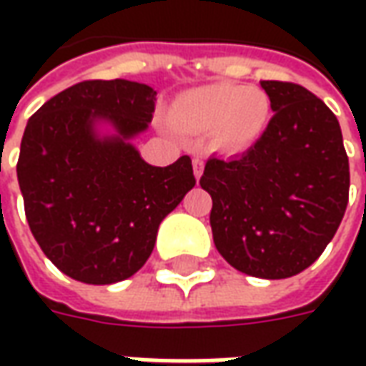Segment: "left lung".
I'll return each mask as SVG.
<instances>
[{
  "mask_svg": "<svg viewBox=\"0 0 366 366\" xmlns=\"http://www.w3.org/2000/svg\"><path fill=\"white\" fill-rule=\"evenodd\" d=\"M157 92L129 80H86L31 115L21 139L17 180L36 243L66 276L113 284L151 257L160 222L190 190L178 159L152 167L127 139L151 123ZM96 119L119 137L99 139Z\"/></svg>",
  "mask_w": 366,
  "mask_h": 366,
  "instance_id": "obj_1",
  "label": "left lung"
}]
</instances>
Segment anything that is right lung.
<instances>
[{"instance_id": "1", "label": "right lung", "mask_w": 366, "mask_h": 366, "mask_svg": "<svg viewBox=\"0 0 366 366\" xmlns=\"http://www.w3.org/2000/svg\"><path fill=\"white\" fill-rule=\"evenodd\" d=\"M270 117L243 154L206 162L217 251L254 278H290L330 245L349 202V159L337 117L312 92L261 82Z\"/></svg>"}]
</instances>
